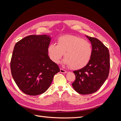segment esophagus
<instances>
[{
	"instance_id": "34e87169",
	"label": "esophagus",
	"mask_w": 121,
	"mask_h": 121,
	"mask_svg": "<svg viewBox=\"0 0 121 121\" xmlns=\"http://www.w3.org/2000/svg\"><path fill=\"white\" fill-rule=\"evenodd\" d=\"M60 72L61 73H63V74H65L67 73V71L64 70L63 69H60Z\"/></svg>"
}]
</instances>
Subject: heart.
I'll return each mask as SVG.
<instances>
[{
    "mask_svg": "<svg viewBox=\"0 0 121 121\" xmlns=\"http://www.w3.org/2000/svg\"><path fill=\"white\" fill-rule=\"evenodd\" d=\"M48 52L53 63H59L64 54V64L72 69H78L89 63L92 48L91 44L86 40L75 36L65 35L58 38L57 45L50 44Z\"/></svg>",
    "mask_w": 121,
    "mask_h": 121,
    "instance_id": "b5f03b06",
    "label": "heart"
}]
</instances>
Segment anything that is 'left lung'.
Instances as JSON below:
<instances>
[{
  "label": "left lung",
  "mask_w": 121,
  "mask_h": 121,
  "mask_svg": "<svg viewBox=\"0 0 121 121\" xmlns=\"http://www.w3.org/2000/svg\"><path fill=\"white\" fill-rule=\"evenodd\" d=\"M86 37L92 44V56L86 66L73 71L76 80L72 83L75 90L84 95L93 93L100 88L108 77L110 68L108 48L98 39Z\"/></svg>",
  "instance_id": "left-lung-1"
}]
</instances>
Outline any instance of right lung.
<instances>
[{"label": "right lung", "instance_id": "right-lung-1", "mask_svg": "<svg viewBox=\"0 0 121 121\" xmlns=\"http://www.w3.org/2000/svg\"><path fill=\"white\" fill-rule=\"evenodd\" d=\"M50 40L49 35H32L20 40L14 47L11 73L19 89L29 95L45 92L55 74L60 71L48 55Z\"/></svg>", "mask_w": 121, "mask_h": 121}]
</instances>
